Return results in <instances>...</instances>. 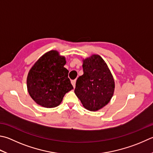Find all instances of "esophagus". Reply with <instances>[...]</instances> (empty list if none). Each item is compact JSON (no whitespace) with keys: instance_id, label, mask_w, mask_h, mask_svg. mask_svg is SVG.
I'll use <instances>...</instances> for the list:
<instances>
[{"instance_id":"34e87169","label":"esophagus","mask_w":153,"mask_h":153,"mask_svg":"<svg viewBox=\"0 0 153 153\" xmlns=\"http://www.w3.org/2000/svg\"><path fill=\"white\" fill-rule=\"evenodd\" d=\"M71 83H72V85H73V87H74V88L75 87V85H76V80H72V81H71Z\"/></svg>"}]
</instances>
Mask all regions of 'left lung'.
Returning <instances> with one entry per match:
<instances>
[{
    "label": "left lung",
    "instance_id": "left-lung-1",
    "mask_svg": "<svg viewBox=\"0 0 153 153\" xmlns=\"http://www.w3.org/2000/svg\"><path fill=\"white\" fill-rule=\"evenodd\" d=\"M82 68L84 73L77 79L74 93L86 109L97 111L107 105L113 96V76L98 54L83 60Z\"/></svg>",
    "mask_w": 153,
    "mask_h": 153
}]
</instances>
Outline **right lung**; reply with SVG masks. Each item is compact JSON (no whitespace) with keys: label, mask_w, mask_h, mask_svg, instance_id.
Wrapping results in <instances>:
<instances>
[{"label":"right lung","mask_w":153,"mask_h":153,"mask_svg":"<svg viewBox=\"0 0 153 153\" xmlns=\"http://www.w3.org/2000/svg\"><path fill=\"white\" fill-rule=\"evenodd\" d=\"M65 56L51 51L34 63L27 76L28 92L34 101L45 108H54L61 103L65 94L73 86L64 67Z\"/></svg>","instance_id":"add662e5"}]
</instances>
